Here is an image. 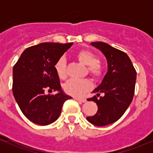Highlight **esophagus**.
<instances>
[{
    "label": "esophagus",
    "instance_id": "esophagus-1",
    "mask_svg": "<svg viewBox=\"0 0 153 153\" xmlns=\"http://www.w3.org/2000/svg\"><path fill=\"white\" fill-rule=\"evenodd\" d=\"M74 99L76 100V101H80V102H82V103H84L86 101V99H82V98H74Z\"/></svg>",
    "mask_w": 153,
    "mask_h": 153
}]
</instances>
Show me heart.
<instances>
[{
  "label": "heart",
  "instance_id": "1",
  "mask_svg": "<svg viewBox=\"0 0 153 153\" xmlns=\"http://www.w3.org/2000/svg\"><path fill=\"white\" fill-rule=\"evenodd\" d=\"M75 57L81 64L88 66V72L94 79H100L102 77L103 67L94 52L88 50H82L75 54ZM54 70L60 79L67 77L66 61L64 57H61L54 65ZM92 88V82L88 79L77 80L72 79L65 85V91L71 96L79 97L83 95Z\"/></svg>",
  "mask_w": 153,
  "mask_h": 153
}]
</instances>
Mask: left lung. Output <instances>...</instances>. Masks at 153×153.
Returning <instances> with one entry per match:
<instances>
[{
	"label": "left lung",
	"mask_w": 153,
	"mask_h": 153,
	"mask_svg": "<svg viewBox=\"0 0 153 153\" xmlns=\"http://www.w3.org/2000/svg\"><path fill=\"white\" fill-rule=\"evenodd\" d=\"M91 45L104 54L108 64V71L102 81L92 93H103L97 98L94 96L88 101H94L98 106L96 114L86 117L87 120L98 127L108 125L122 117L132 101L137 73L129 56L125 52L98 42Z\"/></svg>",
	"instance_id": "1"
}]
</instances>
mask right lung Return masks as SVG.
Returning <instances> with one entry per match:
<instances>
[{
  "label": "right lung",
  "mask_w": 153,
  "mask_h": 153,
  "mask_svg": "<svg viewBox=\"0 0 153 153\" xmlns=\"http://www.w3.org/2000/svg\"><path fill=\"white\" fill-rule=\"evenodd\" d=\"M73 44L44 42L28 47L13 66V96L22 113L34 124L55 122L63 103L72 99L62 90L54 65ZM46 89L58 94H45Z\"/></svg>",
  "instance_id": "obj_1"
}]
</instances>
